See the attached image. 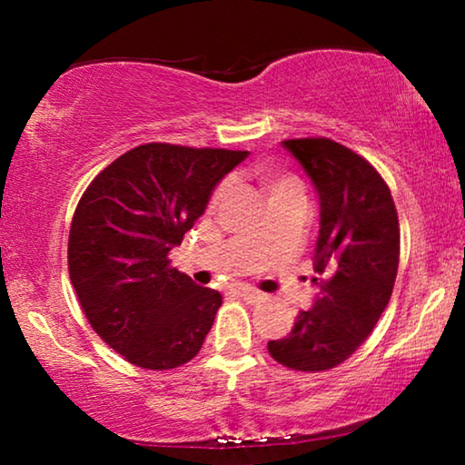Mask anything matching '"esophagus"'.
Returning <instances> with one entry per match:
<instances>
[{"label":"esophagus","mask_w":465,"mask_h":465,"mask_svg":"<svg viewBox=\"0 0 465 465\" xmlns=\"http://www.w3.org/2000/svg\"><path fill=\"white\" fill-rule=\"evenodd\" d=\"M234 292H237V294L247 302H260V301H262V294H260V292H256V290L247 288V285H239V288Z\"/></svg>","instance_id":"esophagus-1"}]
</instances>
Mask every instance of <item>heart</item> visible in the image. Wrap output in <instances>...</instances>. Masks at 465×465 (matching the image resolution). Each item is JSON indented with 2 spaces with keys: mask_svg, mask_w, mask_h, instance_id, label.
Returning a JSON list of instances; mask_svg holds the SVG:
<instances>
[{
  "mask_svg": "<svg viewBox=\"0 0 465 465\" xmlns=\"http://www.w3.org/2000/svg\"><path fill=\"white\" fill-rule=\"evenodd\" d=\"M262 188L266 193L269 203L285 201V199H302L304 201V188L296 175L290 173H264L262 175ZM224 194V186L215 188L212 196V205H215Z\"/></svg>",
  "mask_w": 465,
  "mask_h": 465,
  "instance_id": "1",
  "label": "heart"
}]
</instances>
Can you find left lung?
Masks as SVG:
<instances>
[{
  "label": "left lung",
  "mask_w": 465,
  "mask_h": 465,
  "mask_svg": "<svg viewBox=\"0 0 465 465\" xmlns=\"http://www.w3.org/2000/svg\"><path fill=\"white\" fill-rule=\"evenodd\" d=\"M320 196L313 307L288 336L269 341L279 364L302 372L345 361L377 326L400 262V226L391 193L366 158L328 137L285 139Z\"/></svg>",
  "instance_id": "obj_1"
}]
</instances>
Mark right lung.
Here are the masks:
<instances>
[{
    "mask_svg": "<svg viewBox=\"0 0 465 465\" xmlns=\"http://www.w3.org/2000/svg\"><path fill=\"white\" fill-rule=\"evenodd\" d=\"M247 154L143 143L82 194L69 228V279L94 332L131 364L169 371L201 351L222 296L173 269L169 252Z\"/></svg>",
    "mask_w": 465,
    "mask_h": 465,
    "instance_id": "right-lung-1",
    "label": "right lung"
}]
</instances>
